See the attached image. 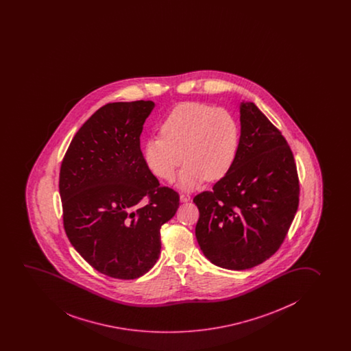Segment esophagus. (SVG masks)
I'll use <instances>...</instances> for the list:
<instances>
[{"label": "esophagus", "instance_id": "obj_1", "mask_svg": "<svg viewBox=\"0 0 351 351\" xmlns=\"http://www.w3.org/2000/svg\"><path fill=\"white\" fill-rule=\"evenodd\" d=\"M180 200L182 202V203H187L191 200V195L189 193H181L180 194Z\"/></svg>", "mask_w": 351, "mask_h": 351}]
</instances>
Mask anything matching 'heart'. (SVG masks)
<instances>
[{
  "mask_svg": "<svg viewBox=\"0 0 351 351\" xmlns=\"http://www.w3.org/2000/svg\"><path fill=\"white\" fill-rule=\"evenodd\" d=\"M160 136L145 143L147 168L157 178L173 181L184 158L178 186L189 191L228 173L239 151L240 125L227 108L182 102L164 119Z\"/></svg>",
  "mask_w": 351,
  "mask_h": 351,
  "instance_id": "1",
  "label": "heart"
}]
</instances>
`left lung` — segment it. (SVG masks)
Masks as SVG:
<instances>
[{
	"mask_svg": "<svg viewBox=\"0 0 351 351\" xmlns=\"http://www.w3.org/2000/svg\"><path fill=\"white\" fill-rule=\"evenodd\" d=\"M239 151L213 191L197 194L195 237L205 257L232 270L254 268L280 249L300 204L295 157L254 102L240 106Z\"/></svg>",
	"mask_w": 351,
	"mask_h": 351,
	"instance_id": "obj_1",
	"label": "left lung"
}]
</instances>
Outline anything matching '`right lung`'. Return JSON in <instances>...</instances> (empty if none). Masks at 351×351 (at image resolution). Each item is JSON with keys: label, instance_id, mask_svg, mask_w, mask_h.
<instances>
[{"label": "right lung", "instance_id": "add662e5", "mask_svg": "<svg viewBox=\"0 0 351 351\" xmlns=\"http://www.w3.org/2000/svg\"><path fill=\"white\" fill-rule=\"evenodd\" d=\"M149 100L100 107L76 132L61 162L62 222L77 252L114 279H137L160 254V227L180 205L147 168L140 135Z\"/></svg>", "mask_w": 351, "mask_h": 351}]
</instances>
